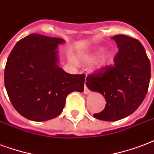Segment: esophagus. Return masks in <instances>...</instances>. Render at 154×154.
<instances>
[{
    "instance_id": "34e87169",
    "label": "esophagus",
    "mask_w": 154,
    "mask_h": 154,
    "mask_svg": "<svg viewBox=\"0 0 154 154\" xmlns=\"http://www.w3.org/2000/svg\"><path fill=\"white\" fill-rule=\"evenodd\" d=\"M90 91L89 90H88V88L86 87V85H85V89H84V94H90Z\"/></svg>"
}]
</instances>
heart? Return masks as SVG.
I'll return each mask as SVG.
<instances>
[{
	"instance_id": "heart-1",
	"label": "heart",
	"mask_w": 154,
	"mask_h": 154,
	"mask_svg": "<svg viewBox=\"0 0 154 154\" xmlns=\"http://www.w3.org/2000/svg\"><path fill=\"white\" fill-rule=\"evenodd\" d=\"M103 51V48L98 47L96 48L93 49L92 51H89V52H81L77 55V61L82 64H89L91 63L94 60H95L96 59L98 58V56L100 55ZM69 61L71 62L72 64H77V60L75 59V57L72 55L69 56ZM109 61V55L107 53L103 54V56H101L99 61H98V68H102L104 65L107 64Z\"/></svg>"
}]
</instances>
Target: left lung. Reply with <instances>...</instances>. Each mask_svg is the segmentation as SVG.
<instances>
[{
    "label": "left lung",
    "mask_w": 154,
    "mask_h": 154,
    "mask_svg": "<svg viewBox=\"0 0 154 154\" xmlns=\"http://www.w3.org/2000/svg\"><path fill=\"white\" fill-rule=\"evenodd\" d=\"M119 48L113 67L86 78L89 90L100 93L106 106L96 119L116 121L130 116L144 100L150 81L149 60L142 44L136 38L119 35L112 37Z\"/></svg>",
    "instance_id": "8db88e82"
}]
</instances>
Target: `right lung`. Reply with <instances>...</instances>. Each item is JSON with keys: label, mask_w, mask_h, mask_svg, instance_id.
<instances>
[{"label": "right lung", "mask_w": 154, "mask_h": 154, "mask_svg": "<svg viewBox=\"0 0 154 154\" xmlns=\"http://www.w3.org/2000/svg\"><path fill=\"white\" fill-rule=\"evenodd\" d=\"M64 39L31 34L18 41L7 60L5 86L12 105L26 119L46 121L61 113L68 94L83 92L85 75L58 66Z\"/></svg>", "instance_id": "right-lung-1"}]
</instances>
